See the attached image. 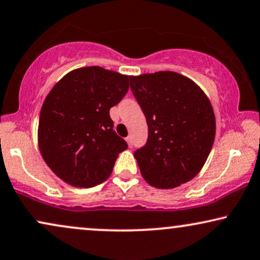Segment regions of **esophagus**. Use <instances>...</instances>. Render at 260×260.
<instances>
[{
	"mask_svg": "<svg viewBox=\"0 0 260 260\" xmlns=\"http://www.w3.org/2000/svg\"><path fill=\"white\" fill-rule=\"evenodd\" d=\"M125 140H126L127 144H129V147H133V137H131V136H127V137L125 138Z\"/></svg>",
	"mask_w": 260,
	"mask_h": 260,
	"instance_id": "1",
	"label": "esophagus"
}]
</instances>
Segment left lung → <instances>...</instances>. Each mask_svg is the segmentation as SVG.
Instances as JSON below:
<instances>
[{
  "mask_svg": "<svg viewBox=\"0 0 260 260\" xmlns=\"http://www.w3.org/2000/svg\"><path fill=\"white\" fill-rule=\"evenodd\" d=\"M131 90L148 124L146 146L134 153L141 174L157 188H174L204 166L216 122L205 93L174 72L131 76Z\"/></svg>",
  "mask_w": 260,
  "mask_h": 260,
  "instance_id": "left-lung-1",
  "label": "left lung"
}]
</instances>
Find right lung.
<instances>
[{"instance_id": "1", "label": "right lung", "mask_w": 260, "mask_h": 260, "mask_svg": "<svg viewBox=\"0 0 260 260\" xmlns=\"http://www.w3.org/2000/svg\"><path fill=\"white\" fill-rule=\"evenodd\" d=\"M130 77L85 67L50 90L40 110L38 144L44 161L63 181L92 187L112 173L127 144L113 130L110 109L126 94Z\"/></svg>"}]
</instances>
